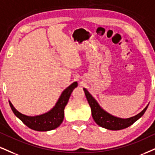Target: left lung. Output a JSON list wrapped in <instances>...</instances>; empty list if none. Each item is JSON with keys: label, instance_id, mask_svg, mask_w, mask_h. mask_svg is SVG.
<instances>
[{"label": "left lung", "instance_id": "1", "mask_svg": "<svg viewBox=\"0 0 155 155\" xmlns=\"http://www.w3.org/2000/svg\"><path fill=\"white\" fill-rule=\"evenodd\" d=\"M84 91L86 97L87 99L89 105L90 106L91 110H92V115L94 120L95 121V123L98 126L109 130L117 131V130L124 129V128L131 126L134 122H136L138 119L142 116L145 111L147 110V107H148V106H147L140 113L130 118L123 119L117 118V117L113 116L112 115L105 112L103 109H102L96 100L89 94L87 89L84 88Z\"/></svg>", "mask_w": 155, "mask_h": 155}]
</instances>
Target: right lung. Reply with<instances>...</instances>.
<instances>
[{"label":"right lung","mask_w":155,"mask_h":155,"mask_svg":"<svg viewBox=\"0 0 155 155\" xmlns=\"http://www.w3.org/2000/svg\"><path fill=\"white\" fill-rule=\"evenodd\" d=\"M77 82L75 81L67 87L62 92L55 107L45 114L33 117L27 116L16 110L10 101L9 105L15 115L19 118L27 127L37 131H50L58 127L63 122L64 118V108L68 103L72 90L77 87Z\"/></svg>","instance_id":"add662e5"}]
</instances>
